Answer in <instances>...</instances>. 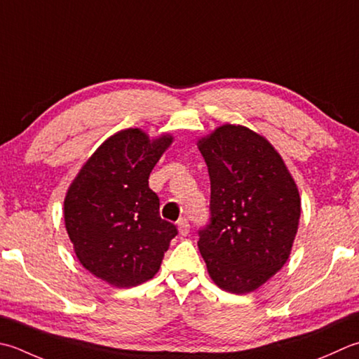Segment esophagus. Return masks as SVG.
<instances>
[{
  "label": "esophagus",
  "mask_w": 359,
  "mask_h": 359,
  "mask_svg": "<svg viewBox=\"0 0 359 359\" xmlns=\"http://www.w3.org/2000/svg\"><path fill=\"white\" fill-rule=\"evenodd\" d=\"M177 227H179L180 235H188L189 233V222H188L187 217H180V219L177 221Z\"/></svg>",
  "instance_id": "1"
}]
</instances>
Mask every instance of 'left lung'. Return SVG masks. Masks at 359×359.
<instances>
[{
  "label": "left lung",
  "instance_id": "1",
  "mask_svg": "<svg viewBox=\"0 0 359 359\" xmlns=\"http://www.w3.org/2000/svg\"><path fill=\"white\" fill-rule=\"evenodd\" d=\"M210 174V222L199 250L213 282L245 294L283 268L300 219V196L280 154L244 126L199 140Z\"/></svg>",
  "mask_w": 359,
  "mask_h": 359
}]
</instances>
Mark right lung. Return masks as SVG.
<instances>
[{
  "label": "right lung",
  "mask_w": 359,
  "mask_h": 359,
  "mask_svg": "<svg viewBox=\"0 0 359 359\" xmlns=\"http://www.w3.org/2000/svg\"><path fill=\"white\" fill-rule=\"evenodd\" d=\"M171 135L149 140L126 129L97 147L76 175L63 202V217L81 264L116 287L152 278L177 235L160 217L158 196L149 174Z\"/></svg>",
  "instance_id": "add662e5"
}]
</instances>
